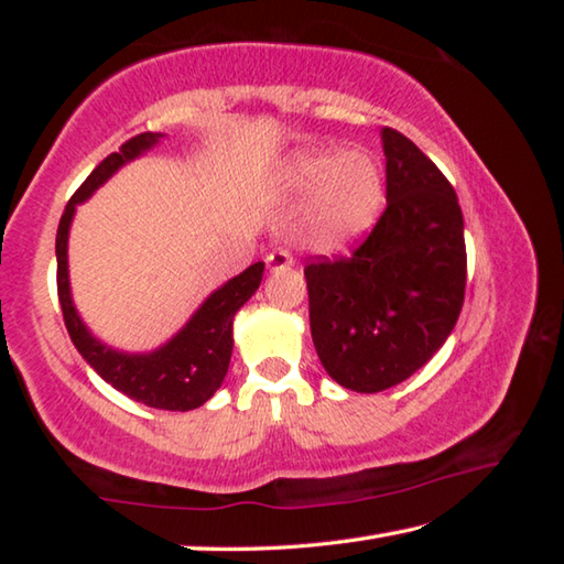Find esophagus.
I'll use <instances>...</instances> for the list:
<instances>
[{
	"mask_svg": "<svg viewBox=\"0 0 564 564\" xmlns=\"http://www.w3.org/2000/svg\"><path fill=\"white\" fill-rule=\"evenodd\" d=\"M265 265H269L271 273L289 271L293 265V256L289 251H283V248H279V251H271L269 256H265Z\"/></svg>",
	"mask_w": 564,
	"mask_h": 564,
	"instance_id": "1",
	"label": "esophagus"
}]
</instances>
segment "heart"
<instances>
[{
    "label": "heart",
    "mask_w": 564,
    "mask_h": 564,
    "mask_svg": "<svg viewBox=\"0 0 564 564\" xmlns=\"http://www.w3.org/2000/svg\"><path fill=\"white\" fill-rule=\"evenodd\" d=\"M283 188L313 196L308 241L321 251H338L373 226L383 204V178L362 151H299L281 171Z\"/></svg>",
    "instance_id": "obj_1"
}]
</instances>
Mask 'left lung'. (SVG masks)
<instances>
[{
  "label": "left lung",
  "mask_w": 564,
  "mask_h": 564,
  "mask_svg": "<svg viewBox=\"0 0 564 564\" xmlns=\"http://www.w3.org/2000/svg\"><path fill=\"white\" fill-rule=\"evenodd\" d=\"M388 208L350 259L305 265L311 336L326 373L356 393L403 383L451 336L465 299L457 196L413 141L380 131Z\"/></svg>",
  "instance_id": "obj_1"
}]
</instances>
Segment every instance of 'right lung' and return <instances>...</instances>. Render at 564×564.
Returning a JSON list of instances; mask_svg holds the SVG:
<instances>
[{"label": "right lung", "instance_id": "right-lung-1", "mask_svg": "<svg viewBox=\"0 0 564 564\" xmlns=\"http://www.w3.org/2000/svg\"><path fill=\"white\" fill-rule=\"evenodd\" d=\"M161 139H166V133L147 131L129 139L117 154H109L91 171L72 202L66 204L59 231H56V289H59L64 323L74 348L111 388L149 408L184 413V410L202 408L221 388L234 350V316L259 291L263 261L248 265L243 273L216 289L174 336L147 352L111 348L94 336L76 311L69 283V228L76 206L89 202L94 191L107 184L121 166L144 156Z\"/></svg>", "mask_w": 564, "mask_h": 564}]
</instances>
